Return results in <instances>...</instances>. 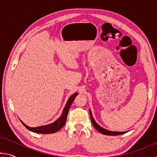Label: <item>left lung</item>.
I'll use <instances>...</instances> for the list:
<instances>
[{
  "instance_id": "obj_1",
  "label": "left lung",
  "mask_w": 157,
  "mask_h": 157,
  "mask_svg": "<svg viewBox=\"0 0 157 157\" xmlns=\"http://www.w3.org/2000/svg\"><path fill=\"white\" fill-rule=\"evenodd\" d=\"M89 113H90V116H91V123L93 124V125L94 126V127L96 129L98 132H100V133H102V134H105V135H108V136H117V135H121L123 134L124 133H126V132H111V131H109L107 129H105L104 128H102V127H100L99 124H98V123H95V120L94 119V117L92 116L91 111L89 110Z\"/></svg>"
}]
</instances>
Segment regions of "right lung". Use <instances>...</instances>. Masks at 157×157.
Masks as SVG:
<instances>
[{"label":"right lung","mask_w":157,"mask_h":157,"mask_svg":"<svg viewBox=\"0 0 157 157\" xmlns=\"http://www.w3.org/2000/svg\"><path fill=\"white\" fill-rule=\"evenodd\" d=\"M77 95H78V94H73L72 96H71V98H69L64 109H63L62 116H60V118L59 119H57V120L54 122L53 123L48 124V125L41 126L38 127H30L26 125V124H25L21 121V123H22L23 125H24L28 130L35 133H39V134H52V133L57 132V131H59L60 129H62L63 125L65 124L68 111L70 109L71 106L72 105L73 100L77 96Z\"/></svg>","instance_id":"right-lung-1"}]
</instances>
